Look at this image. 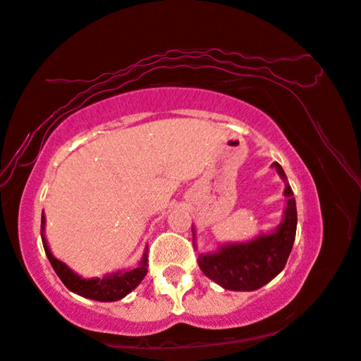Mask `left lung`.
<instances>
[{
  "mask_svg": "<svg viewBox=\"0 0 361 361\" xmlns=\"http://www.w3.org/2000/svg\"><path fill=\"white\" fill-rule=\"evenodd\" d=\"M279 174L286 179L279 163H274ZM285 197L288 198L285 219L275 233L260 236L245 244L224 245L216 254H203L198 265L208 279L226 290H257L283 270L291 252L296 234V202L293 190L286 184Z\"/></svg>",
  "mask_w": 361,
  "mask_h": 361,
  "instance_id": "1",
  "label": "left lung"
}]
</instances>
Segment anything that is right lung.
<instances>
[{"mask_svg":"<svg viewBox=\"0 0 361 361\" xmlns=\"http://www.w3.org/2000/svg\"><path fill=\"white\" fill-rule=\"evenodd\" d=\"M44 215H42V231H44ZM42 243H44V249L47 257H49L51 267H54L55 274L60 276V280L63 281V285L73 293H78L85 298H91L96 301H117L122 300L123 296H127L130 291L137 288L140 281L145 279L146 271H148V257L146 254L143 255L142 264L137 269L127 270V271H118L114 275H106L104 279H81L76 274L66 267L63 262H60L59 259H55L51 255L49 245L42 234Z\"/></svg>","mask_w":361,"mask_h":361,"instance_id":"1","label":"right lung"}]
</instances>
